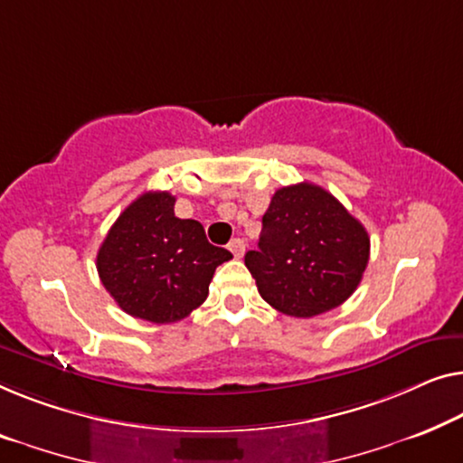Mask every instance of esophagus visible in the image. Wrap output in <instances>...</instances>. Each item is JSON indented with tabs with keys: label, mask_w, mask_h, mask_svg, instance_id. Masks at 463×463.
Returning a JSON list of instances; mask_svg holds the SVG:
<instances>
[{
	"label": "esophagus",
	"mask_w": 463,
	"mask_h": 463,
	"mask_svg": "<svg viewBox=\"0 0 463 463\" xmlns=\"http://www.w3.org/2000/svg\"><path fill=\"white\" fill-rule=\"evenodd\" d=\"M230 250H232V254H233V257H236V259H242V257H244V250H246L244 240L233 238L232 242H230Z\"/></svg>",
	"instance_id": "obj_1"
}]
</instances>
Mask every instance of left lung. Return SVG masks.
Listing matches in <instances>:
<instances>
[{
    "instance_id": "obj_1",
    "label": "left lung",
    "mask_w": 463,
    "mask_h": 463,
    "mask_svg": "<svg viewBox=\"0 0 463 463\" xmlns=\"http://www.w3.org/2000/svg\"><path fill=\"white\" fill-rule=\"evenodd\" d=\"M370 260V236L330 192L286 185L263 215L259 248L244 263L259 294L292 317L336 309L357 290Z\"/></svg>"
}]
</instances>
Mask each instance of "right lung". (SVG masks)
Listing matches in <instances>:
<instances>
[{"label":"right lung","instance_id":"add662e5","mask_svg":"<svg viewBox=\"0 0 463 463\" xmlns=\"http://www.w3.org/2000/svg\"><path fill=\"white\" fill-rule=\"evenodd\" d=\"M175 196L146 192L120 213L98 250L99 279L131 317L173 324L209 297L215 269L232 259L194 219L175 217Z\"/></svg>","mask_w":463,"mask_h":463}]
</instances>
